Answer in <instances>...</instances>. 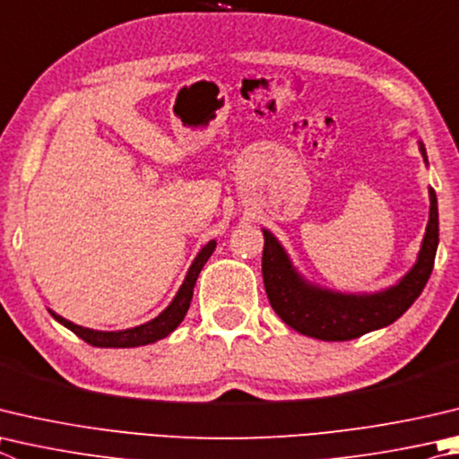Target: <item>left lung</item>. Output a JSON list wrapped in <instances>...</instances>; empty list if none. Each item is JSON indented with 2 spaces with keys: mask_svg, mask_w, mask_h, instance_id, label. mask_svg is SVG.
<instances>
[{
  "mask_svg": "<svg viewBox=\"0 0 459 459\" xmlns=\"http://www.w3.org/2000/svg\"><path fill=\"white\" fill-rule=\"evenodd\" d=\"M428 166L426 146L418 140ZM429 219L418 258L394 285L375 293H341L305 279L290 261L285 247L269 229H263V281L269 303L290 329L321 341H349L397 321L421 295L431 274L439 243L437 196L431 186Z\"/></svg>",
  "mask_w": 459,
  "mask_h": 459,
  "instance_id": "obj_1",
  "label": "left lung"
}]
</instances>
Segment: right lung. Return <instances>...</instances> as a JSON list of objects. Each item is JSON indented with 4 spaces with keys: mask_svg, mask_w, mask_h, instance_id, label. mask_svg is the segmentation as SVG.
<instances>
[{
    "mask_svg": "<svg viewBox=\"0 0 459 459\" xmlns=\"http://www.w3.org/2000/svg\"><path fill=\"white\" fill-rule=\"evenodd\" d=\"M214 248H216V240H208V243L195 256L193 264L188 266L186 277H185V281H182L180 289L177 290V295H174L169 307H166L162 313H158L154 319H150L143 325H136V327L118 329V331H98V329L82 327V325L64 319L62 315H57L52 309H48V311L57 323H62L64 327H68L72 333H76L80 339H84L86 343L94 345V347L124 349V347H140V345L156 343L158 339H164L166 335H170V333L182 323V319H185L190 301H193V290H195L198 274H201L203 266L214 253Z\"/></svg>",
    "mask_w": 459,
    "mask_h": 459,
    "instance_id": "obj_1",
    "label": "right lung"
}]
</instances>
